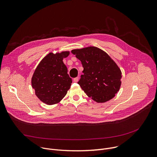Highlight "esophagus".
I'll list each match as a JSON object with an SVG mask.
<instances>
[{
  "label": "esophagus",
  "instance_id": "obj_1",
  "mask_svg": "<svg viewBox=\"0 0 157 157\" xmlns=\"http://www.w3.org/2000/svg\"><path fill=\"white\" fill-rule=\"evenodd\" d=\"M73 81H74V82H78V81H79V78H78V77H76V78H74V79H73Z\"/></svg>",
  "mask_w": 157,
  "mask_h": 157
}]
</instances>
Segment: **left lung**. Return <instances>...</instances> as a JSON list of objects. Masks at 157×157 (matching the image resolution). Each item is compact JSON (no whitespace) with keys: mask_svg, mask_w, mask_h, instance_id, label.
<instances>
[{"mask_svg":"<svg viewBox=\"0 0 157 157\" xmlns=\"http://www.w3.org/2000/svg\"><path fill=\"white\" fill-rule=\"evenodd\" d=\"M83 67L78 84L94 101L107 102L115 97L121 86L122 72L109 55L95 47L71 50Z\"/></svg>","mask_w":157,"mask_h":157,"instance_id":"1","label":"left lung"}]
</instances>
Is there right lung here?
I'll return each mask as SVG.
<instances>
[{
	"label": "right lung",
	"instance_id": "1",
	"mask_svg": "<svg viewBox=\"0 0 157 157\" xmlns=\"http://www.w3.org/2000/svg\"><path fill=\"white\" fill-rule=\"evenodd\" d=\"M70 52L50 53L40 62L32 78L35 95L43 102L53 105L59 102L70 89L72 79L63 59Z\"/></svg>",
	"mask_w": 157,
	"mask_h": 157
}]
</instances>
